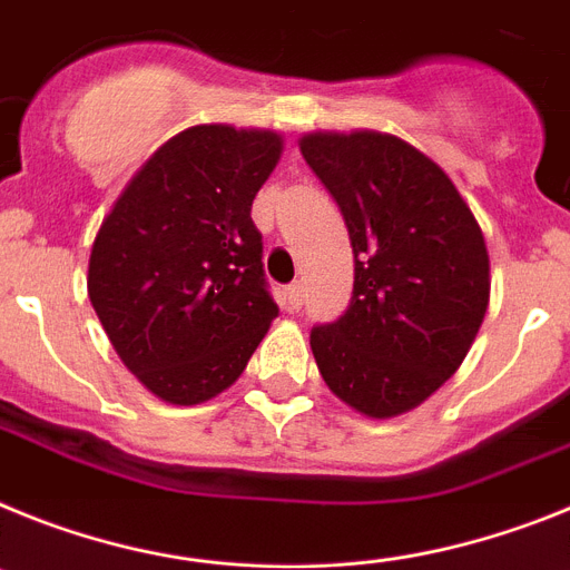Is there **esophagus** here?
Wrapping results in <instances>:
<instances>
[{
    "instance_id": "1",
    "label": "esophagus",
    "mask_w": 570,
    "mask_h": 570,
    "mask_svg": "<svg viewBox=\"0 0 570 570\" xmlns=\"http://www.w3.org/2000/svg\"><path fill=\"white\" fill-rule=\"evenodd\" d=\"M301 304H304V284L295 281V284L286 286V309H289V313H298Z\"/></svg>"
}]
</instances>
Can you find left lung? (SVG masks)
Segmentation results:
<instances>
[{"mask_svg":"<svg viewBox=\"0 0 570 570\" xmlns=\"http://www.w3.org/2000/svg\"><path fill=\"white\" fill-rule=\"evenodd\" d=\"M301 155L338 203L355 257L350 306L309 333L315 364L358 413L413 410L456 373L482 326V229L442 168L399 137L306 135Z\"/></svg>","mask_w":570,"mask_h":570,"instance_id":"1","label":"left lung"}]
</instances>
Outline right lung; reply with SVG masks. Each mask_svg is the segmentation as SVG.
Returning a JSON list of instances; mask_svg holds the SVG:
<instances>
[{"label":"right lung","instance_id":"1","mask_svg":"<svg viewBox=\"0 0 570 570\" xmlns=\"http://www.w3.org/2000/svg\"><path fill=\"white\" fill-rule=\"evenodd\" d=\"M278 157L272 131L189 128L148 157L97 232L88 298L122 364L163 402L229 387L278 315L252 220Z\"/></svg>","mask_w":570,"mask_h":570}]
</instances>
